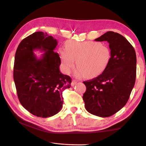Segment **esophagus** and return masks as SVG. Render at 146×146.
Wrapping results in <instances>:
<instances>
[{
    "label": "esophagus",
    "mask_w": 146,
    "mask_h": 146,
    "mask_svg": "<svg viewBox=\"0 0 146 146\" xmlns=\"http://www.w3.org/2000/svg\"><path fill=\"white\" fill-rule=\"evenodd\" d=\"M76 80H72V82H71V86H74V85H75L76 84Z\"/></svg>",
    "instance_id": "esophagus-1"
}]
</instances>
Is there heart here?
<instances>
[{"mask_svg":"<svg viewBox=\"0 0 146 146\" xmlns=\"http://www.w3.org/2000/svg\"><path fill=\"white\" fill-rule=\"evenodd\" d=\"M62 67L65 73H69L75 65L78 70L76 75L86 78L101 74L109 63L111 54L106 45L93 41L76 42L68 40L65 49L59 50Z\"/></svg>","mask_w":146,"mask_h":146,"instance_id":"1","label":"heart"}]
</instances>
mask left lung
I'll use <instances>...</instances> for the list:
<instances>
[{
	"label": "left lung",
	"mask_w": 146,
	"mask_h": 146,
	"mask_svg": "<svg viewBox=\"0 0 146 146\" xmlns=\"http://www.w3.org/2000/svg\"><path fill=\"white\" fill-rule=\"evenodd\" d=\"M95 40L109 43L111 58L101 75L84 82L87 89L83 99L88 113L109 117L124 107L130 98L135 82L136 54L130 43L114 31H108Z\"/></svg>",
	"instance_id": "1"
}]
</instances>
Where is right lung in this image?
Listing matches in <instances>:
<instances>
[{
  "label": "right lung",
  "mask_w": 146,
  "mask_h": 146,
  "mask_svg": "<svg viewBox=\"0 0 146 146\" xmlns=\"http://www.w3.org/2000/svg\"><path fill=\"white\" fill-rule=\"evenodd\" d=\"M58 42L47 33L36 31L17 48L13 78L20 103L32 115L47 118L61 111L62 91L71 87L69 76L60 72L61 59L54 52ZM44 51L40 58L33 52Z\"/></svg>",
  "instance_id": "right-lung-1"
}]
</instances>
